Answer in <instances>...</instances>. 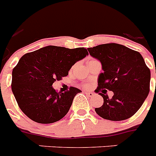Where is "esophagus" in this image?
Segmentation results:
<instances>
[{"instance_id": "34e87169", "label": "esophagus", "mask_w": 156, "mask_h": 156, "mask_svg": "<svg viewBox=\"0 0 156 156\" xmlns=\"http://www.w3.org/2000/svg\"><path fill=\"white\" fill-rule=\"evenodd\" d=\"M85 94H86L87 96H89V97H92V96L94 95V93L91 92V91H85Z\"/></svg>"}]
</instances>
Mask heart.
<instances>
[{"instance_id": "1", "label": "heart", "mask_w": 156, "mask_h": 156, "mask_svg": "<svg viewBox=\"0 0 156 156\" xmlns=\"http://www.w3.org/2000/svg\"><path fill=\"white\" fill-rule=\"evenodd\" d=\"M93 61V60H92ZM85 87H90V84H88V83H87V84H85Z\"/></svg>"}]
</instances>
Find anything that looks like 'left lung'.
Listing matches in <instances>:
<instances>
[{
  "label": "left lung",
  "instance_id": "8db88e82",
  "mask_svg": "<svg viewBox=\"0 0 156 156\" xmlns=\"http://www.w3.org/2000/svg\"><path fill=\"white\" fill-rule=\"evenodd\" d=\"M91 57L102 64L98 87L113 91L109 98L107 91L98 94L103 98L102 107L95 108L100 117L111 121L131 118L141 107L150 91V69L137 51L116 43L88 48Z\"/></svg>",
  "mask_w": 156,
  "mask_h": 156
}]
</instances>
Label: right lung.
<instances>
[{"mask_svg":"<svg viewBox=\"0 0 156 156\" xmlns=\"http://www.w3.org/2000/svg\"><path fill=\"white\" fill-rule=\"evenodd\" d=\"M88 55L85 48L68 49L48 45L25 54L12 73V91L26 116L39 123H53L69 111L82 91L75 87L58 93L53 83L68 75L77 62Z\"/></svg>","mask_w":156,"mask_h":156,"instance_id":"1","label":"right lung"}]
</instances>
